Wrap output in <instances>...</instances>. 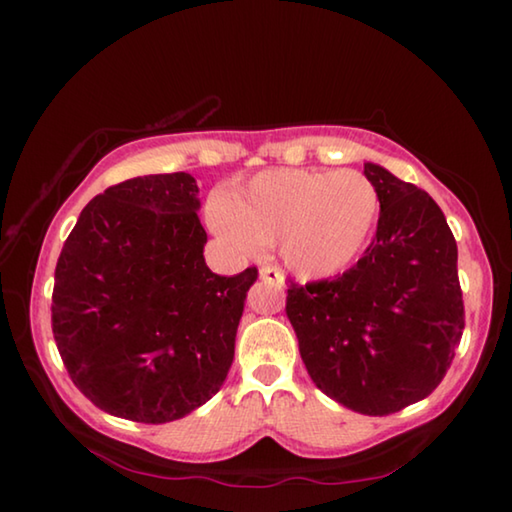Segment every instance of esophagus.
Masks as SVG:
<instances>
[{
  "label": "esophagus",
  "mask_w": 512,
  "mask_h": 512,
  "mask_svg": "<svg viewBox=\"0 0 512 512\" xmlns=\"http://www.w3.org/2000/svg\"><path fill=\"white\" fill-rule=\"evenodd\" d=\"M259 277H262L264 282L275 284V287H284V275L277 271L275 266H262V268H259Z\"/></svg>",
  "instance_id": "obj_1"
}]
</instances>
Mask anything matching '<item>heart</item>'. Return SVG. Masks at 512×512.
<instances>
[{
  "instance_id": "b5f03b06",
  "label": "heart",
  "mask_w": 512,
  "mask_h": 512,
  "mask_svg": "<svg viewBox=\"0 0 512 512\" xmlns=\"http://www.w3.org/2000/svg\"><path fill=\"white\" fill-rule=\"evenodd\" d=\"M379 210V189L361 171L268 169L216 196L207 219L241 250L275 241L289 271L318 280L357 262Z\"/></svg>"
}]
</instances>
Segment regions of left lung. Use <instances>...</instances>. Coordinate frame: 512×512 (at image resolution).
<instances>
[{
    "instance_id": "1",
    "label": "left lung",
    "mask_w": 512,
    "mask_h": 512,
    "mask_svg": "<svg viewBox=\"0 0 512 512\" xmlns=\"http://www.w3.org/2000/svg\"><path fill=\"white\" fill-rule=\"evenodd\" d=\"M363 173L381 196L375 239L336 280L291 284L287 316L320 391L357 413L388 415L443 381L465 311L443 210L375 162Z\"/></svg>"
}]
</instances>
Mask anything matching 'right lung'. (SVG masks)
<instances>
[{"label":"right lung","mask_w":512,"mask_h":512,"mask_svg":"<svg viewBox=\"0 0 512 512\" xmlns=\"http://www.w3.org/2000/svg\"><path fill=\"white\" fill-rule=\"evenodd\" d=\"M194 176H137L83 207L56 264L51 329L74 386L110 415L162 424L219 393L257 268L205 264Z\"/></svg>","instance_id":"add662e5"}]
</instances>
